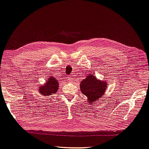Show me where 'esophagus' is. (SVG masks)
Listing matches in <instances>:
<instances>
[{
    "label": "esophagus",
    "mask_w": 149,
    "mask_h": 149,
    "mask_svg": "<svg viewBox=\"0 0 149 149\" xmlns=\"http://www.w3.org/2000/svg\"><path fill=\"white\" fill-rule=\"evenodd\" d=\"M73 80H74V79H73V77L72 76V75H69V76H68V81H70V82H73Z\"/></svg>",
    "instance_id": "1"
}]
</instances>
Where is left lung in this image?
<instances>
[{
    "instance_id": "left-lung-1",
    "label": "left lung",
    "mask_w": 149,
    "mask_h": 149,
    "mask_svg": "<svg viewBox=\"0 0 149 149\" xmlns=\"http://www.w3.org/2000/svg\"><path fill=\"white\" fill-rule=\"evenodd\" d=\"M108 84L107 81L100 80L95 74H88L85 79L80 83V90L83 94L86 96V101L92 104L97 101L102 100L105 94Z\"/></svg>"
}]
</instances>
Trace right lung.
<instances>
[{
    "mask_svg": "<svg viewBox=\"0 0 149 149\" xmlns=\"http://www.w3.org/2000/svg\"><path fill=\"white\" fill-rule=\"evenodd\" d=\"M59 88V81L56 78L51 75L48 77L45 84L39 86L38 91L43 97H50V95L55 94L58 91Z\"/></svg>",
    "mask_w": 149,
    "mask_h": 149,
    "instance_id": "add662e5",
    "label": "right lung"
}]
</instances>
